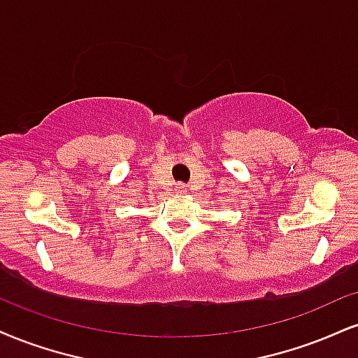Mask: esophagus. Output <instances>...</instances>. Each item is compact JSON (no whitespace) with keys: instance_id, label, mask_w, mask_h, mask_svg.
I'll return each instance as SVG.
<instances>
[{"instance_id":"34e87169","label":"esophagus","mask_w":358,"mask_h":358,"mask_svg":"<svg viewBox=\"0 0 358 358\" xmlns=\"http://www.w3.org/2000/svg\"><path fill=\"white\" fill-rule=\"evenodd\" d=\"M175 190H176V193H185V192H187V188H185L183 183H178L175 187Z\"/></svg>"}]
</instances>
